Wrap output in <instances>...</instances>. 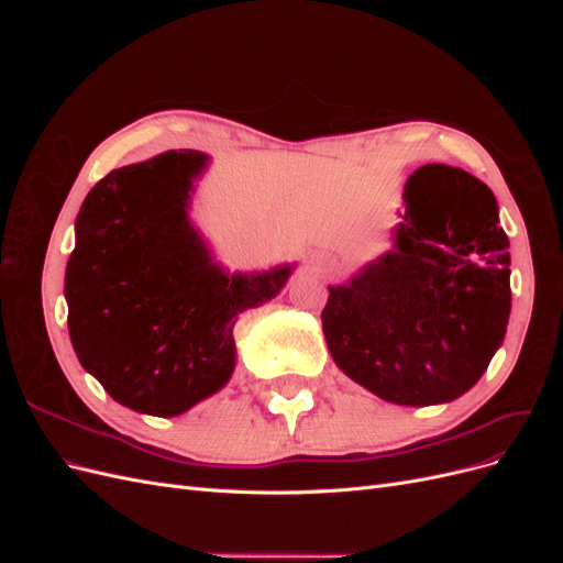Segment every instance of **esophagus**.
<instances>
[{
	"mask_svg": "<svg viewBox=\"0 0 563 563\" xmlns=\"http://www.w3.org/2000/svg\"><path fill=\"white\" fill-rule=\"evenodd\" d=\"M310 269L314 275H323V272H329V258L323 253H312L310 255Z\"/></svg>",
	"mask_w": 563,
	"mask_h": 563,
	"instance_id": "obj_1",
	"label": "esophagus"
}]
</instances>
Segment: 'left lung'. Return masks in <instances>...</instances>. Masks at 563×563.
Segmentation results:
<instances>
[{"mask_svg":"<svg viewBox=\"0 0 563 563\" xmlns=\"http://www.w3.org/2000/svg\"><path fill=\"white\" fill-rule=\"evenodd\" d=\"M395 249L329 286L321 327L338 368L401 406L446 404L484 376L512 308L509 240L488 187L428 164L406 180Z\"/></svg>","mask_w":563,"mask_h":563,"instance_id":"1","label":"left lung"}]
</instances>
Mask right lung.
Wrapping results in <instances>:
<instances>
[{
  "label": "right lung",
  "mask_w": 563,
  "mask_h": 563,
  "mask_svg": "<svg viewBox=\"0 0 563 563\" xmlns=\"http://www.w3.org/2000/svg\"><path fill=\"white\" fill-rule=\"evenodd\" d=\"M209 157L168 150L98 180L65 269L77 360L131 411L172 418L225 387L236 314L275 298L294 265L225 272L190 223Z\"/></svg>",
  "instance_id": "right-lung-1"
}]
</instances>
